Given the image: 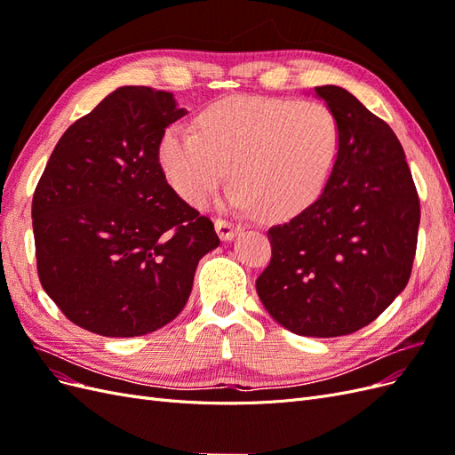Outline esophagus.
<instances>
[{"label":"esophagus","instance_id":"esophagus-1","mask_svg":"<svg viewBox=\"0 0 455 455\" xmlns=\"http://www.w3.org/2000/svg\"><path fill=\"white\" fill-rule=\"evenodd\" d=\"M216 231L222 241H231L241 231V226L229 222L226 218H216Z\"/></svg>","mask_w":455,"mask_h":455}]
</instances>
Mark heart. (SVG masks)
Returning <instances> with one entry per match:
<instances>
[{
	"label": "heart",
	"instance_id": "b5f03b06",
	"mask_svg": "<svg viewBox=\"0 0 455 455\" xmlns=\"http://www.w3.org/2000/svg\"><path fill=\"white\" fill-rule=\"evenodd\" d=\"M339 144L338 117L323 102L228 96L203 109L197 131L182 123L164 131L159 161L191 206L209 203L231 167L233 206L291 218L323 196Z\"/></svg>",
	"mask_w": 455,
	"mask_h": 455
}]
</instances>
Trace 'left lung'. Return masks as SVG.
I'll return each mask as SVG.
<instances>
[{
  "mask_svg": "<svg viewBox=\"0 0 455 455\" xmlns=\"http://www.w3.org/2000/svg\"><path fill=\"white\" fill-rule=\"evenodd\" d=\"M315 92L338 117L332 178L304 212L267 231L261 304L299 336L356 332L404 291L414 266L419 197L393 129L336 85Z\"/></svg>",
  "mask_w": 455,
  "mask_h": 455,
  "instance_id": "8db88e82",
  "label": "left lung"
}]
</instances>
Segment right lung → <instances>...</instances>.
Returning a JSON list of instances; mask_svg holds the SVG:
<instances>
[{
  "label": "right lung",
  "mask_w": 455,
  "mask_h": 455,
  "mask_svg": "<svg viewBox=\"0 0 455 455\" xmlns=\"http://www.w3.org/2000/svg\"><path fill=\"white\" fill-rule=\"evenodd\" d=\"M184 114L171 92L119 87L66 129L36 186L37 277L89 332L132 338L171 323L220 244L159 163L164 129Z\"/></svg>",
  "instance_id": "obj_1"
}]
</instances>
